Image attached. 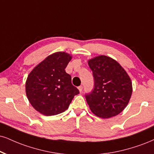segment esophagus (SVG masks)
<instances>
[{"label":"esophagus","mask_w":154,"mask_h":154,"mask_svg":"<svg viewBox=\"0 0 154 154\" xmlns=\"http://www.w3.org/2000/svg\"><path fill=\"white\" fill-rule=\"evenodd\" d=\"M79 91L80 92H81L83 91V86H79Z\"/></svg>","instance_id":"esophagus-1"}]
</instances>
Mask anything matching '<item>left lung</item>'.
I'll list each match as a JSON object with an SVG mask.
<instances>
[{
    "label": "left lung",
    "mask_w": 154,
    "mask_h": 154,
    "mask_svg": "<svg viewBox=\"0 0 154 154\" xmlns=\"http://www.w3.org/2000/svg\"><path fill=\"white\" fill-rule=\"evenodd\" d=\"M88 63L94 79V89L85 96L91 111L103 119L119 114L128 105L132 94L129 75L110 57L96 56Z\"/></svg>",
    "instance_id": "1"
}]
</instances>
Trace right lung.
I'll return each instance as SVG.
<instances>
[{
  "label": "right lung",
  "mask_w": 154,
  "mask_h": 154,
  "mask_svg": "<svg viewBox=\"0 0 154 154\" xmlns=\"http://www.w3.org/2000/svg\"><path fill=\"white\" fill-rule=\"evenodd\" d=\"M71 58L67 53L56 52L40 63L28 75L26 96L39 113L45 116L63 113L79 94L71 83V76L65 71Z\"/></svg>",
  "instance_id": "right-lung-1"
}]
</instances>
